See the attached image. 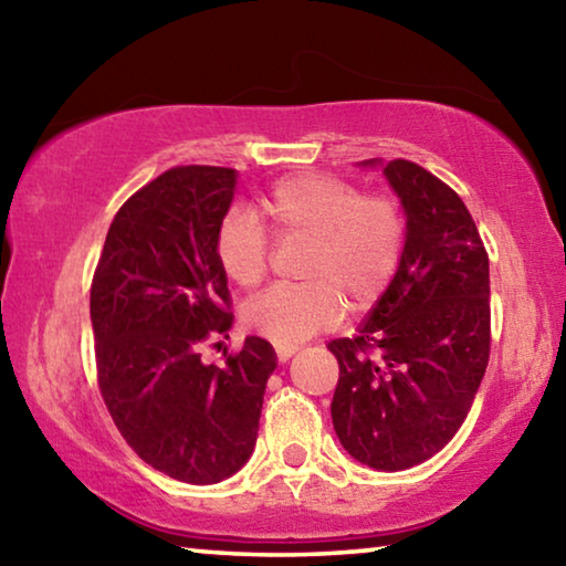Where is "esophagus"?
<instances>
[{"label":"esophagus","mask_w":566,"mask_h":566,"mask_svg":"<svg viewBox=\"0 0 566 566\" xmlns=\"http://www.w3.org/2000/svg\"><path fill=\"white\" fill-rule=\"evenodd\" d=\"M294 354H296V347H290V344H280V347H276V359H280L282 364L290 361Z\"/></svg>","instance_id":"esophagus-1"}]
</instances>
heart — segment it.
Here are the masks:
<instances>
[{"label":"heart","instance_id":"b5f03b06","mask_svg":"<svg viewBox=\"0 0 566 566\" xmlns=\"http://www.w3.org/2000/svg\"><path fill=\"white\" fill-rule=\"evenodd\" d=\"M262 207L282 239H312L304 264L310 284H276L249 302V329L276 344H300L339 319V293L352 310L385 294L407 239L395 199L367 197L337 177L300 175L282 179ZM217 260L239 286L260 284L270 264L262 224L247 212L227 214L217 232Z\"/></svg>","mask_w":566,"mask_h":566}]
</instances>
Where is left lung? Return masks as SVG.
Here are the masks:
<instances>
[{"label": "left lung", "instance_id": "obj_1", "mask_svg": "<svg viewBox=\"0 0 566 566\" xmlns=\"http://www.w3.org/2000/svg\"><path fill=\"white\" fill-rule=\"evenodd\" d=\"M381 169L407 222L401 262L339 361L332 421L342 447L379 472L434 457L457 434L490 361V256L454 189L415 161Z\"/></svg>", "mask_w": 566, "mask_h": 566}]
</instances>
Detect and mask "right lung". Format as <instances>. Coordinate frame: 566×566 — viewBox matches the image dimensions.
Segmentation results:
<instances>
[{
  "label": "right lung",
  "mask_w": 566,
  "mask_h": 566,
  "mask_svg": "<svg viewBox=\"0 0 566 566\" xmlns=\"http://www.w3.org/2000/svg\"><path fill=\"white\" fill-rule=\"evenodd\" d=\"M234 191L237 171L224 167H175L149 181L114 217L90 294L114 424L147 464L189 484H217L247 464L276 369L262 337H247L222 367L199 354L234 322L217 260Z\"/></svg>",
  "instance_id": "1"
}]
</instances>
